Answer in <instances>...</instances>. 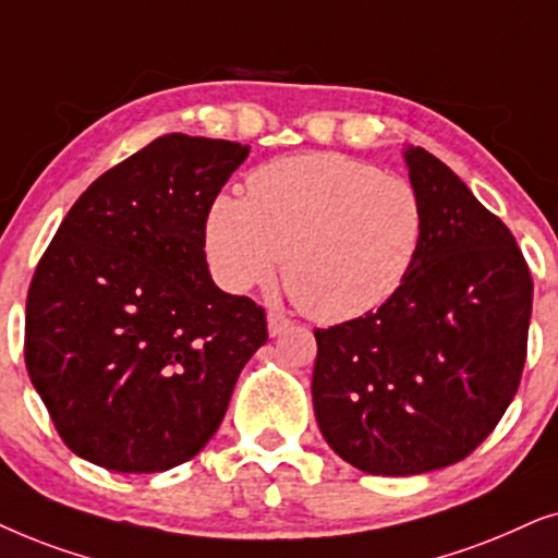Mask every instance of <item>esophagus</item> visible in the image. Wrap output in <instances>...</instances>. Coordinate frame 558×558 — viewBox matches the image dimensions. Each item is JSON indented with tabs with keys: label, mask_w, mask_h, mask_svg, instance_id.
<instances>
[{
	"label": "esophagus",
	"mask_w": 558,
	"mask_h": 558,
	"mask_svg": "<svg viewBox=\"0 0 558 558\" xmlns=\"http://www.w3.org/2000/svg\"><path fill=\"white\" fill-rule=\"evenodd\" d=\"M288 326H291V318L286 314H280V311H267V331H270V337L283 333Z\"/></svg>",
	"instance_id": "esophagus-1"
}]
</instances>
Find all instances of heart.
<instances>
[{"mask_svg": "<svg viewBox=\"0 0 558 558\" xmlns=\"http://www.w3.org/2000/svg\"><path fill=\"white\" fill-rule=\"evenodd\" d=\"M426 206L400 175L339 153L257 168L247 196L221 191L204 217L214 280L229 293L267 286L286 267L293 301L322 324L373 314L418 263Z\"/></svg>", "mask_w": 558, "mask_h": 558, "instance_id": "heart-1", "label": "heart"}]
</instances>
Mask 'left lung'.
<instances>
[{"label": "left lung", "mask_w": 558, "mask_h": 558, "mask_svg": "<svg viewBox=\"0 0 558 558\" xmlns=\"http://www.w3.org/2000/svg\"><path fill=\"white\" fill-rule=\"evenodd\" d=\"M426 206L421 255L373 314L316 329L324 439L356 470L408 477L470 457L515 398L533 280L510 229L449 166L408 145Z\"/></svg>", "instance_id": "8db88e82"}]
</instances>
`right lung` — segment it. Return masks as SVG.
Here are the masks:
<instances>
[{
  "mask_svg": "<svg viewBox=\"0 0 558 558\" xmlns=\"http://www.w3.org/2000/svg\"><path fill=\"white\" fill-rule=\"evenodd\" d=\"M250 145L166 135L96 178L37 263L25 365L73 454L166 472L217 434L265 311L211 280L209 202Z\"/></svg>",
  "mask_w": 558,
  "mask_h": 558,
  "instance_id": "right-lung-1",
  "label": "right lung"
}]
</instances>
